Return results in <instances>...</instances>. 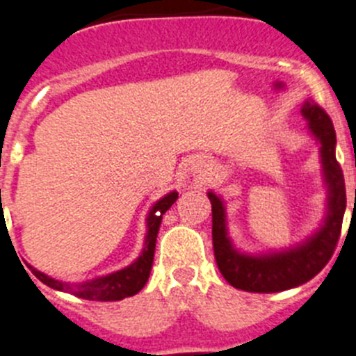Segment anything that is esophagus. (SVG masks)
<instances>
[{
    "label": "esophagus",
    "instance_id": "1",
    "mask_svg": "<svg viewBox=\"0 0 356 356\" xmlns=\"http://www.w3.org/2000/svg\"><path fill=\"white\" fill-rule=\"evenodd\" d=\"M193 174H198V175H202V170H197V168H195V172Z\"/></svg>",
    "mask_w": 356,
    "mask_h": 356
}]
</instances>
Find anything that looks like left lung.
Returning a JSON list of instances; mask_svg holds the SVG:
<instances>
[{"instance_id":"left-lung-1","label":"left lung","mask_w":356,"mask_h":356,"mask_svg":"<svg viewBox=\"0 0 356 356\" xmlns=\"http://www.w3.org/2000/svg\"><path fill=\"white\" fill-rule=\"evenodd\" d=\"M302 115L309 122V131L321 147V163L325 182L328 186V211L325 223L318 232L294 248L273 254L248 255L234 248L227 234V218L223 200L209 191L213 207V248L218 270L236 289L248 293H280L302 286L328 264L341 238L342 218L346 211V186L342 168L335 158L334 124L319 104L305 101Z\"/></svg>"}]
</instances>
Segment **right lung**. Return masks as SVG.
Masks as SVG:
<instances>
[{
	"instance_id": "obj_1",
	"label": "right lung",
	"mask_w": 356,
	"mask_h": 356,
	"mask_svg": "<svg viewBox=\"0 0 356 356\" xmlns=\"http://www.w3.org/2000/svg\"><path fill=\"white\" fill-rule=\"evenodd\" d=\"M177 191H170L152 206L149 216H147V236L142 254L133 264H129L124 270H118L115 273L106 275V277L83 282V284H67V282L56 280V278L47 277L46 273L35 270L30 266L31 273L42 284L49 286L51 289L63 291V293L74 294V296L83 298V300H92V302H118V300H124L127 296H134V294L143 289V286L149 280L152 262H154L156 238H158L163 214L170 209L172 204L177 200Z\"/></svg>"
}]
</instances>
